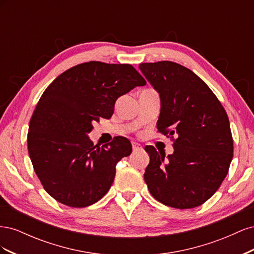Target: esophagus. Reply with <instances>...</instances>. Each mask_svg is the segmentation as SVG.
<instances>
[{
    "instance_id": "esophagus-1",
    "label": "esophagus",
    "mask_w": 254,
    "mask_h": 254,
    "mask_svg": "<svg viewBox=\"0 0 254 254\" xmlns=\"http://www.w3.org/2000/svg\"><path fill=\"white\" fill-rule=\"evenodd\" d=\"M132 149H133V151L141 150V149H143V146H142L141 144H139V143L133 142V143H132Z\"/></svg>"
}]
</instances>
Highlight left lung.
I'll use <instances>...</instances> for the list:
<instances>
[{"label":"left lung","instance_id":"left-lung-1","mask_svg":"<svg viewBox=\"0 0 254 254\" xmlns=\"http://www.w3.org/2000/svg\"><path fill=\"white\" fill-rule=\"evenodd\" d=\"M145 78L160 96V132L176 135L165 157L153 146L144 174L152 197L176 209L204 203L220 187L233 158L228 115L207 84L173 61L141 64Z\"/></svg>","mask_w":254,"mask_h":254}]
</instances>
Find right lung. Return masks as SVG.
I'll list each match as a JSON object with an SVG mask.
<instances>
[{"mask_svg":"<svg viewBox=\"0 0 254 254\" xmlns=\"http://www.w3.org/2000/svg\"><path fill=\"white\" fill-rule=\"evenodd\" d=\"M146 81L130 64L90 61L68 68L43 92L29 122L27 147L44 190L60 203L84 207L112 186L115 165L132 151L124 136L93 145V122L109 120L117 99Z\"/></svg>","mask_w":254,"mask_h":254,"instance_id":"obj_1","label":"right lung"}]
</instances>
